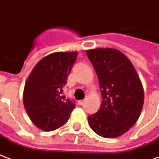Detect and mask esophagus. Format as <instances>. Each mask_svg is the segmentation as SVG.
Returning <instances> with one entry per match:
<instances>
[{"label": "esophagus", "instance_id": "1", "mask_svg": "<svg viewBox=\"0 0 159 159\" xmlns=\"http://www.w3.org/2000/svg\"><path fill=\"white\" fill-rule=\"evenodd\" d=\"M78 103L80 104V105H83V104L84 103V99H83V100H80L78 102Z\"/></svg>", "mask_w": 159, "mask_h": 159}]
</instances>
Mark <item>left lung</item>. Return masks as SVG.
Here are the masks:
<instances>
[{
    "mask_svg": "<svg viewBox=\"0 0 159 159\" xmlns=\"http://www.w3.org/2000/svg\"><path fill=\"white\" fill-rule=\"evenodd\" d=\"M96 70L102 102L97 113L88 116L91 129L105 138L127 132L137 121L144 102L141 80L126 56L116 49L86 51Z\"/></svg>",
    "mask_w": 159,
    "mask_h": 159,
    "instance_id": "8db88e82",
    "label": "left lung"
}]
</instances>
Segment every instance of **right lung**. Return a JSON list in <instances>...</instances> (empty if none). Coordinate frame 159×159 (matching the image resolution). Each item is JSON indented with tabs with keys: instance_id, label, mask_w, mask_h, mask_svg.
Wrapping results in <instances>:
<instances>
[{
	"instance_id": "add662e5",
	"label": "right lung",
	"mask_w": 159,
	"mask_h": 159,
	"mask_svg": "<svg viewBox=\"0 0 159 159\" xmlns=\"http://www.w3.org/2000/svg\"><path fill=\"white\" fill-rule=\"evenodd\" d=\"M77 52H55L34 68L24 91V104L31 121L44 131L60 128L75 107L74 100L60 96L76 61Z\"/></svg>"
}]
</instances>
